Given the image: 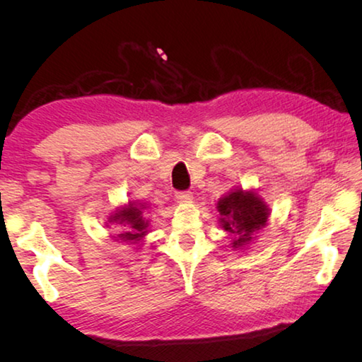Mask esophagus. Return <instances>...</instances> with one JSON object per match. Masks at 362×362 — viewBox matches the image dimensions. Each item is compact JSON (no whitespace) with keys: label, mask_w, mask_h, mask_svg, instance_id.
<instances>
[{"label":"esophagus","mask_w":362,"mask_h":362,"mask_svg":"<svg viewBox=\"0 0 362 362\" xmlns=\"http://www.w3.org/2000/svg\"><path fill=\"white\" fill-rule=\"evenodd\" d=\"M175 198L179 201H183V203H187V201H192L193 193L192 192H177Z\"/></svg>","instance_id":"34e87169"}]
</instances>
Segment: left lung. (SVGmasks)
<instances>
[{
  "label": "left lung",
  "instance_id": "obj_1",
  "mask_svg": "<svg viewBox=\"0 0 362 362\" xmlns=\"http://www.w3.org/2000/svg\"><path fill=\"white\" fill-rule=\"evenodd\" d=\"M222 228L235 236L233 247H241L252 240V235L267 223L268 207L254 193L241 189L230 193L218 201Z\"/></svg>",
  "mask_w": 362,
  "mask_h": 362
}]
</instances>
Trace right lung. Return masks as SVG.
Segmentation results:
<instances>
[{
	"instance_id": "obj_1",
	"label": "right lung",
	"mask_w": 362,
	"mask_h": 362,
	"mask_svg": "<svg viewBox=\"0 0 362 362\" xmlns=\"http://www.w3.org/2000/svg\"><path fill=\"white\" fill-rule=\"evenodd\" d=\"M112 220H119V223L126 226V231L116 235L121 241H139L146 233V226H148V220H145V216L137 206L131 204L129 207L119 211L116 216L112 217Z\"/></svg>"
}]
</instances>
